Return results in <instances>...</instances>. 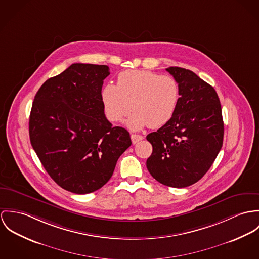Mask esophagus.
I'll return each instance as SVG.
<instances>
[{
	"mask_svg": "<svg viewBox=\"0 0 259 259\" xmlns=\"http://www.w3.org/2000/svg\"><path fill=\"white\" fill-rule=\"evenodd\" d=\"M142 139H143V136H141L139 134H132L131 135V140H132V143L133 144L138 143Z\"/></svg>",
	"mask_w": 259,
	"mask_h": 259,
	"instance_id": "obj_1",
	"label": "esophagus"
}]
</instances>
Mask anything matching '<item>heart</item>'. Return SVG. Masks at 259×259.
I'll return each instance as SVG.
<instances>
[{"instance_id":"1","label":"heart","mask_w":259,"mask_h":259,"mask_svg":"<svg viewBox=\"0 0 259 259\" xmlns=\"http://www.w3.org/2000/svg\"><path fill=\"white\" fill-rule=\"evenodd\" d=\"M180 97V87L174 77L139 69L120 72L117 85L108 83L101 92L104 112L110 122L122 121L133 109L126 121L131 130L167 124L178 109Z\"/></svg>"}]
</instances>
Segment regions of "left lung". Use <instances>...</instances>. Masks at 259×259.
I'll list each match as a JSON object with an SVG mask.
<instances>
[{
	"mask_svg": "<svg viewBox=\"0 0 259 259\" xmlns=\"http://www.w3.org/2000/svg\"><path fill=\"white\" fill-rule=\"evenodd\" d=\"M166 70L179 83L180 102L172 119L147 135L153 152L146 164L159 183L186 188L201 180L222 149V106L214 88L195 72L177 66Z\"/></svg>",
	"mask_w": 259,
	"mask_h": 259,
	"instance_id": "1",
	"label": "left lung"
}]
</instances>
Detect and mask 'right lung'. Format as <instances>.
<instances>
[{
	"mask_svg": "<svg viewBox=\"0 0 259 259\" xmlns=\"http://www.w3.org/2000/svg\"><path fill=\"white\" fill-rule=\"evenodd\" d=\"M109 74L107 65L73 63L49 78L32 102L30 144L51 178L74 194L103 187L132 144L104 114L101 89Z\"/></svg>",
	"mask_w": 259,
	"mask_h": 259,
	"instance_id": "add662e5",
	"label": "right lung"
}]
</instances>
